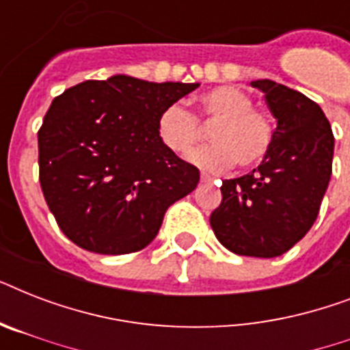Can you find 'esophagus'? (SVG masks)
I'll list each match as a JSON object with an SVG mask.
<instances>
[{
	"label": "esophagus",
	"mask_w": 350,
	"mask_h": 350,
	"mask_svg": "<svg viewBox=\"0 0 350 350\" xmlns=\"http://www.w3.org/2000/svg\"><path fill=\"white\" fill-rule=\"evenodd\" d=\"M202 181H203V183H213L214 178H213V176H208V174H205V172H203V174H202Z\"/></svg>",
	"instance_id": "34e87169"
}]
</instances>
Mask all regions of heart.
<instances>
[{"label": "heart", "mask_w": 350, "mask_h": 350, "mask_svg": "<svg viewBox=\"0 0 350 350\" xmlns=\"http://www.w3.org/2000/svg\"><path fill=\"white\" fill-rule=\"evenodd\" d=\"M249 92L239 87H216L200 96L196 118L178 103L159 112L156 131L161 145L172 154L187 156L200 139V123H214L208 132L213 145L194 150L189 161L208 172H224L238 163L243 169L261 163L274 143V121L254 109Z\"/></svg>", "instance_id": "heart-1"}]
</instances>
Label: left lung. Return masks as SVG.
<instances>
[{
	"instance_id": "left-lung-1",
	"label": "left lung",
	"mask_w": 350,
	"mask_h": 350,
	"mask_svg": "<svg viewBox=\"0 0 350 350\" xmlns=\"http://www.w3.org/2000/svg\"><path fill=\"white\" fill-rule=\"evenodd\" d=\"M276 118L274 143L249 174L225 180L211 227L239 256L276 258L309 232L332 174L334 136L318 103L271 79L250 81Z\"/></svg>"
}]
</instances>
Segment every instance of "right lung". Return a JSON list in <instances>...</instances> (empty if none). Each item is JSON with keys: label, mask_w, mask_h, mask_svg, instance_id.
Instances as JSON below:
<instances>
[{"label": "right lung", "mask_w": 350, "mask_h": 350, "mask_svg": "<svg viewBox=\"0 0 350 350\" xmlns=\"http://www.w3.org/2000/svg\"><path fill=\"white\" fill-rule=\"evenodd\" d=\"M198 87L116 74L54 98L38 132L40 183L70 241L118 256L156 238L167 208L200 181L194 165L161 145L156 121Z\"/></svg>", "instance_id": "add662e5"}]
</instances>
